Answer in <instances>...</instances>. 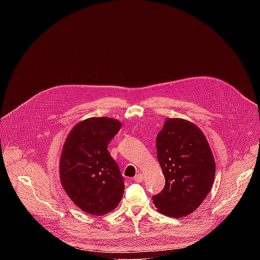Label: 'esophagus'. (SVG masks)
Here are the masks:
<instances>
[{
	"label": "esophagus",
	"instance_id": "obj_1",
	"mask_svg": "<svg viewBox=\"0 0 260 260\" xmlns=\"http://www.w3.org/2000/svg\"><path fill=\"white\" fill-rule=\"evenodd\" d=\"M134 181L135 182H138V183H141L143 181V176L142 174H137L135 177H134Z\"/></svg>",
	"mask_w": 260,
	"mask_h": 260
}]
</instances>
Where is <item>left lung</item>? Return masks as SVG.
<instances>
[{"label": "left lung", "instance_id": "left-lung-1", "mask_svg": "<svg viewBox=\"0 0 260 260\" xmlns=\"http://www.w3.org/2000/svg\"><path fill=\"white\" fill-rule=\"evenodd\" d=\"M156 151L166 185L152 197L153 204L166 216H187L213 186L216 166L208 141L193 123L167 118L156 136Z\"/></svg>", "mask_w": 260, "mask_h": 260}]
</instances>
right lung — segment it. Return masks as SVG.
Returning <instances> with one entry per match:
<instances>
[{
    "label": "right lung",
    "instance_id": "obj_1",
    "mask_svg": "<svg viewBox=\"0 0 260 260\" xmlns=\"http://www.w3.org/2000/svg\"><path fill=\"white\" fill-rule=\"evenodd\" d=\"M118 120L93 117L79 122L68 135L59 161L60 182L82 211L101 216L113 211L124 191V179L108 145L119 132Z\"/></svg>",
    "mask_w": 260,
    "mask_h": 260
}]
</instances>
